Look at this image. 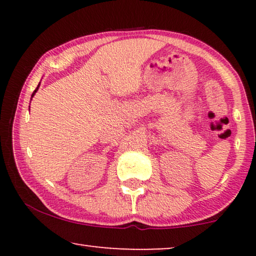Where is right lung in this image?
Masks as SVG:
<instances>
[{
  "label": "right lung",
  "instance_id": "add662e5",
  "mask_svg": "<svg viewBox=\"0 0 256 256\" xmlns=\"http://www.w3.org/2000/svg\"><path fill=\"white\" fill-rule=\"evenodd\" d=\"M40 84H38V86H37V88H36V90H34V93H32V96H31V99H32V96H34V94H36V92H37V90H38V87H40ZM29 107H30V106H29Z\"/></svg>",
  "mask_w": 256,
  "mask_h": 256
}]
</instances>
